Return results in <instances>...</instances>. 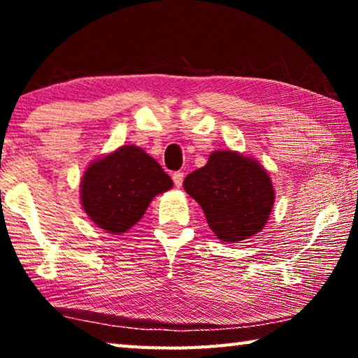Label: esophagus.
<instances>
[{
	"label": "esophagus",
	"mask_w": 358,
	"mask_h": 358,
	"mask_svg": "<svg viewBox=\"0 0 358 358\" xmlns=\"http://www.w3.org/2000/svg\"><path fill=\"white\" fill-rule=\"evenodd\" d=\"M183 178H185V173L183 172H175L172 175V180H173V185L180 187L181 185H183Z\"/></svg>",
	"instance_id": "esophagus-1"
}]
</instances>
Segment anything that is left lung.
I'll return each mask as SVG.
<instances>
[{
    "instance_id": "left-lung-1",
    "label": "left lung",
    "mask_w": 358,
    "mask_h": 358,
    "mask_svg": "<svg viewBox=\"0 0 358 358\" xmlns=\"http://www.w3.org/2000/svg\"><path fill=\"white\" fill-rule=\"evenodd\" d=\"M183 186L202 207L216 237L229 243L260 232L275 202L273 185L262 166L235 151L211 153Z\"/></svg>"
}]
</instances>
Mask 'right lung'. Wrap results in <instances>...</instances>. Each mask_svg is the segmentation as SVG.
Masks as SVG:
<instances>
[{
	"label": "right lung",
	"instance_id": "1",
	"mask_svg": "<svg viewBox=\"0 0 358 358\" xmlns=\"http://www.w3.org/2000/svg\"><path fill=\"white\" fill-rule=\"evenodd\" d=\"M172 186V178L153 157L124 145L87 169L80 185L82 205L96 226L117 235L134 226L151 199Z\"/></svg>",
	"mask_w": 358,
	"mask_h": 358
}]
</instances>
